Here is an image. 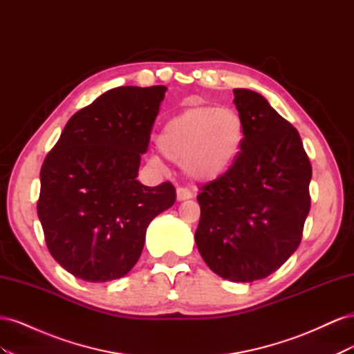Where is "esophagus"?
I'll use <instances>...</instances> for the list:
<instances>
[{
	"instance_id": "34e87169",
	"label": "esophagus",
	"mask_w": 354,
	"mask_h": 354,
	"mask_svg": "<svg viewBox=\"0 0 354 354\" xmlns=\"http://www.w3.org/2000/svg\"><path fill=\"white\" fill-rule=\"evenodd\" d=\"M194 196V194L186 187H177V201H185V199H190Z\"/></svg>"
}]
</instances>
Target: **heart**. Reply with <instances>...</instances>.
<instances>
[{"instance_id":"obj_1","label":"heart","mask_w":354,"mask_h":354,"mask_svg":"<svg viewBox=\"0 0 354 354\" xmlns=\"http://www.w3.org/2000/svg\"><path fill=\"white\" fill-rule=\"evenodd\" d=\"M243 140L245 124L236 111L196 106L168 120L156 138V146L160 155L183 164L189 177L212 181L230 169Z\"/></svg>"}]
</instances>
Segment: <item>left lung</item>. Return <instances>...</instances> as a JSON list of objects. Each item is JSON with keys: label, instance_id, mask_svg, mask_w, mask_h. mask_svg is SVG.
I'll list each match as a JSON object with an SVG mask.
<instances>
[{"label": "left lung", "instance_id": "left-lung-1", "mask_svg": "<svg viewBox=\"0 0 354 354\" xmlns=\"http://www.w3.org/2000/svg\"><path fill=\"white\" fill-rule=\"evenodd\" d=\"M233 95L245 140L227 173L199 189L195 241L214 273L252 282L279 269L301 242L312 164L298 131L261 94L234 88Z\"/></svg>", "mask_w": 354, "mask_h": 354}]
</instances>
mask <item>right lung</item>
<instances>
[{
    "instance_id": "obj_1",
    "label": "right lung",
    "mask_w": 354,
    "mask_h": 354,
    "mask_svg": "<svg viewBox=\"0 0 354 354\" xmlns=\"http://www.w3.org/2000/svg\"><path fill=\"white\" fill-rule=\"evenodd\" d=\"M167 87H116L68 121L41 167L38 217L50 254L87 282L120 279L143 251L146 229L176 202L164 181L136 180Z\"/></svg>"
}]
</instances>
